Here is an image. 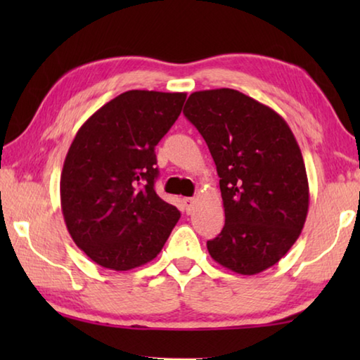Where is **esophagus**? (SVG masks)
I'll return each instance as SVG.
<instances>
[{
    "label": "esophagus",
    "mask_w": 360,
    "mask_h": 360,
    "mask_svg": "<svg viewBox=\"0 0 360 360\" xmlns=\"http://www.w3.org/2000/svg\"><path fill=\"white\" fill-rule=\"evenodd\" d=\"M182 205H184V210L187 214H191L193 211V206H195V200L193 198H182Z\"/></svg>",
    "instance_id": "1"
}]
</instances>
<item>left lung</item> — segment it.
<instances>
[{
    "label": "left lung",
    "instance_id": "1",
    "mask_svg": "<svg viewBox=\"0 0 360 360\" xmlns=\"http://www.w3.org/2000/svg\"><path fill=\"white\" fill-rule=\"evenodd\" d=\"M184 115L208 144L221 181L225 225L206 243L217 264L255 275L278 264L307 221V169L278 112L233 89L195 92Z\"/></svg>",
    "mask_w": 360,
    "mask_h": 360
}]
</instances>
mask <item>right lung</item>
Returning a JSON list of instances; mask_svg holds the SVG:
<instances>
[{
	"label": "right lung",
	"instance_id": "obj_1",
	"mask_svg": "<svg viewBox=\"0 0 360 360\" xmlns=\"http://www.w3.org/2000/svg\"><path fill=\"white\" fill-rule=\"evenodd\" d=\"M186 94L129 90L79 129L66 154L60 198L77 248L127 271L162 251L181 212L158 197L155 146L179 117Z\"/></svg>",
	"mask_w": 360,
	"mask_h": 360
}]
</instances>
